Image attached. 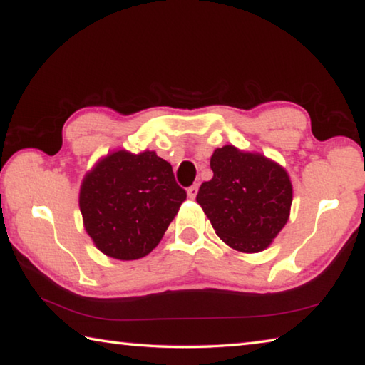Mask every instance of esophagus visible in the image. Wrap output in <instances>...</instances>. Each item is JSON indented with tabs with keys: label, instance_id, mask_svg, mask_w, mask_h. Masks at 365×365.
Returning <instances> with one entry per match:
<instances>
[{
	"label": "esophagus",
	"instance_id": "34e87169",
	"mask_svg": "<svg viewBox=\"0 0 365 365\" xmlns=\"http://www.w3.org/2000/svg\"><path fill=\"white\" fill-rule=\"evenodd\" d=\"M196 195H197V185H191V187L188 188V197L195 200Z\"/></svg>",
	"mask_w": 365,
	"mask_h": 365
}]
</instances>
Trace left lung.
<instances>
[{
	"label": "left lung",
	"instance_id": "1",
	"mask_svg": "<svg viewBox=\"0 0 365 365\" xmlns=\"http://www.w3.org/2000/svg\"><path fill=\"white\" fill-rule=\"evenodd\" d=\"M214 177L196 201L220 240L242 252L267 248L288 222L293 187L287 170L257 153L232 145L211 156Z\"/></svg>",
	"mask_w": 365,
	"mask_h": 365
}]
</instances>
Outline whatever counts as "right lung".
I'll list each match as a JSON object with an SVG mask.
<instances>
[{
  "label": "right lung",
  "instance_id": "obj_1",
  "mask_svg": "<svg viewBox=\"0 0 365 365\" xmlns=\"http://www.w3.org/2000/svg\"><path fill=\"white\" fill-rule=\"evenodd\" d=\"M187 200L172 165L154 151H114L85 175L80 212L86 233L104 255L140 259L156 248Z\"/></svg>",
  "mask_w": 365,
  "mask_h": 365
}]
</instances>
